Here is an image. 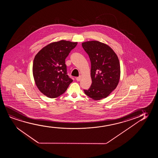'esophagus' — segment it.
<instances>
[{
	"label": "esophagus",
	"mask_w": 158,
	"mask_h": 158,
	"mask_svg": "<svg viewBox=\"0 0 158 158\" xmlns=\"http://www.w3.org/2000/svg\"><path fill=\"white\" fill-rule=\"evenodd\" d=\"M81 76H80L79 77H78L76 78V80L79 81H80L81 80Z\"/></svg>",
	"instance_id": "esophagus-1"
}]
</instances>
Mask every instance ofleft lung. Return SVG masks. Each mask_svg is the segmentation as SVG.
Instances as JSON below:
<instances>
[{"mask_svg": "<svg viewBox=\"0 0 158 158\" xmlns=\"http://www.w3.org/2000/svg\"><path fill=\"white\" fill-rule=\"evenodd\" d=\"M82 46L91 61L92 85L85 93L95 100L107 97L119 84L120 65L112 48L97 40L86 41Z\"/></svg>", "mask_w": 158, "mask_h": 158, "instance_id": "8db88e82", "label": "left lung"}]
</instances>
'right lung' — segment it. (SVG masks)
Masks as SVG:
<instances>
[{"label": "right lung", "instance_id": "add662e5", "mask_svg": "<svg viewBox=\"0 0 158 158\" xmlns=\"http://www.w3.org/2000/svg\"><path fill=\"white\" fill-rule=\"evenodd\" d=\"M77 42L61 40L48 44L38 52L33 63V76L44 95L55 98L66 91L73 80L67 75L65 59Z\"/></svg>", "mask_w": 158, "mask_h": 158}]
</instances>
